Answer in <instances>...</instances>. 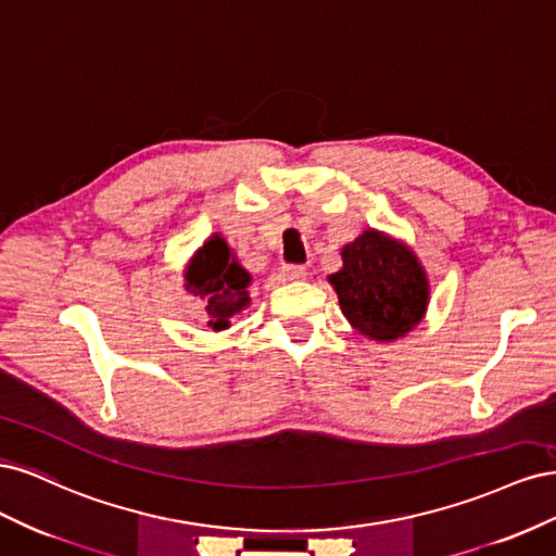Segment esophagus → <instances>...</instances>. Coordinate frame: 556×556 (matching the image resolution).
Instances as JSON below:
<instances>
[{"mask_svg":"<svg viewBox=\"0 0 556 556\" xmlns=\"http://www.w3.org/2000/svg\"><path fill=\"white\" fill-rule=\"evenodd\" d=\"M306 274H308V268L301 264H285L282 266V278H288V280H301V278H306Z\"/></svg>","mask_w":556,"mask_h":556,"instance_id":"obj_1","label":"esophagus"}]
</instances>
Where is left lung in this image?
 <instances>
[{
    "instance_id": "left-lung-1",
    "label": "left lung",
    "mask_w": 556,
    "mask_h": 556,
    "mask_svg": "<svg viewBox=\"0 0 556 556\" xmlns=\"http://www.w3.org/2000/svg\"><path fill=\"white\" fill-rule=\"evenodd\" d=\"M341 255L343 268L329 280L352 327L368 339L394 341L422 319L429 282L406 245L368 229Z\"/></svg>"
}]
</instances>
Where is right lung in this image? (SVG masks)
I'll return each mask as SVG.
<instances>
[{
  "label": "right lung",
  "mask_w": 556,
  "mask_h": 556,
  "mask_svg": "<svg viewBox=\"0 0 556 556\" xmlns=\"http://www.w3.org/2000/svg\"><path fill=\"white\" fill-rule=\"evenodd\" d=\"M188 290L206 301L213 329H227L229 317L241 313L248 304L250 276L231 257V250L220 233H215L197 250L188 266Z\"/></svg>",
  "instance_id": "1"
}]
</instances>
